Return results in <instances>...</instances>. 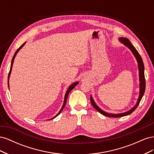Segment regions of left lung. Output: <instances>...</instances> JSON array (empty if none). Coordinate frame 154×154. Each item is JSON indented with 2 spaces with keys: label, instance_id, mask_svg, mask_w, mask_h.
<instances>
[{
  "label": "left lung",
  "instance_id": "1",
  "mask_svg": "<svg viewBox=\"0 0 154 154\" xmlns=\"http://www.w3.org/2000/svg\"><path fill=\"white\" fill-rule=\"evenodd\" d=\"M119 40L122 42L125 45L128 47L131 51L132 52V53L134 54V55L135 56V57L136 58L137 61L138 62V66H139V81H140V93H139V97L138 98V101L137 102L136 105L134 106L133 108L130 110L128 112H126L124 113H122V114H109L106 113L105 112L103 111L102 110H101L98 106H97L95 103L94 101H93L92 97H91V102L92 105L94 107V109L99 112L100 113H101V114H103L105 116H107V117H111V118H120V117H123V116H125L129 115L130 114H132L133 112L136 110V109L138 106L139 103L142 99V97L144 95V91H145V88H146V82H145V78H144V63L143 62L142 58L140 56V54H139V53L137 52V51L136 50V49L134 48V46L131 44V42L129 41L128 39L126 38H120Z\"/></svg>",
  "mask_w": 154,
  "mask_h": 154
}]
</instances>
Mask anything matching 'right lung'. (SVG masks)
<instances>
[{"instance_id":"add662e5","label":"right lung","mask_w":154,"mask_h":154,"mask_svg":"<svg viewBox=\"0 0 154 154\" xmlns=\"http://www.w3.org/2000/svg\"><path fill=\"white\" fill-rule=\"evenodd\" d=\"M25 44V42L20 47L18 48L17 50V51L15 53V54H14V56H13V58H12V61H11V67H10V72H9V74H8V79H9V78H10V74H11V69H12V66H13V61H14V59H15V56H16V54H17V53H18V51H19L23 46H24V45ZM78 83V82H75V83H72V84L71 85H70V87H69V88H68V90L67 91V92H66V96H65V99H64V102H63V106H62V109H61V110H60V112H58V114H57V115H56L53 118H52V119H54V118H56L57 117V116H58L60 113H61V112L62 111V110L63 109V108H64V106H65V105H66V102H67V97H68V95H69V92H71L73 88H74V87H75L77 84Z\"/></svg>"}]
</instances>
